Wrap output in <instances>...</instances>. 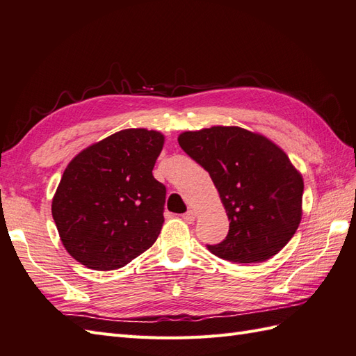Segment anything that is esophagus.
I'll use <instances>...</instances> for the list:
<instances>
[{"label": "esophagus", "mask_w": 356, "mask_h": 356, "mask_svg": "<svg viewBox=\"0 0 356 356\" xmlns=\"http://www.w3.org/2000/svg\"><path fill=\"white\" fill-rule=\"evenodd\" d=\"M184 221L188 224H193L195 221V213L193 211H188L186 213H184Z\"/></svg>", "instance_id": "34e87169"}]
</instances>
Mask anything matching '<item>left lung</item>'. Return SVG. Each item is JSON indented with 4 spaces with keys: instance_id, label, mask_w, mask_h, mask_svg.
<instances>
[{
    "instance_id": "8db88e82",
    "label": "left lung",
    "mask_w": 356,
    "mask_h": 356,
    "mask_svg": "<svg viewBox=\"0 0 356 356\" xmlns=\"http://www.w3.org/2000/svg\"><path fill=\"white\" fill-rule=\"evenodd\" d=\"M177 141L211 175L230 221L227 238L209 251L260 263L286 247L302 220L304 179L280 145L239 126L186 131Z\"/></svg>"
}]
</instances>
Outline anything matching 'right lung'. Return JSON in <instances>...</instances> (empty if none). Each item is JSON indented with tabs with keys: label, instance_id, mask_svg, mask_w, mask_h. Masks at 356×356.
Wrapping results in <instances>:
<instances>
[{
	"label": "right lung",
	"instance_id": "right-lung-1",
	"mask_svg": "<svg viewBox=\"0 0 356 356\" xmlns=\"http://www.w3.org/2000/svg\"><path fill=\"white\" fill-rule=\"evenodd\" d=\"M163 136L123 129L69 162L52 198L66 251L81 265L113 270L149 250L163 224L165 186L153 177Z\"/></svg>",
	"mask_w": 356,
	"mask_h": 356
}]
</instances>
